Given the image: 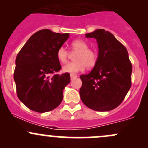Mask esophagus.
Masks as SVG:
<instances>
[{"label": "esophagus", "mask_w": 148, "mask_h": 148, "mask_svg": "<svg viewBox=\"0 0 148 148\" xmlns=\"http://www.w3.org/2000/svg\"><path fill=\"white\" fill-rule=\"evenodd\" d=\"M70 77H71V79H75L77 77V74H70Z\"/></svg>", "instance_id": "esophagus-1"}]
</instances>
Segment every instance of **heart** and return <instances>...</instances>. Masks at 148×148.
<instances>
[{
	"mask_svg": "<svg viewBox=\"0 0 148 148\" xmlns=\"http://www.w3.org/2000/svg\"><path fill=\"white\" fill-rule=\"evenodd\" d=\"M89 46L82 40H75L71 43V49L74 52L75 62H70L63 66L64 72L76 74L83 71L85 66L88 69L94 67L97 62V54L95 51L89 49ZM57 59L62 64L67 62L69 51L64 47H60L56 52Z\"/></svg>",
	"mask_w": 148,
	"mask_h": 148,
	"instance_id": "obj_1",
	"label": "heart"
}]
</instances>
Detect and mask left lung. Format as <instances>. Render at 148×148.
<instances>
[{"instance_id":"left-lung-1","label":"left lung","mask_w":148,"mask_h":148,"mask_svg":"<svg viewBox=\"0 0 148 148\" xmlns=\"http://www.w3.org/2000/svg\"><path fill=\"white\" fill-rule=\"evenodd\" d=\"M85 37L97 40L99 53L92 71L80 76V97L92 110L110 111L120 105L131 87L132 67L128 52L112 34L104 29L86 34Z\"/></svg>"}]
</instances>
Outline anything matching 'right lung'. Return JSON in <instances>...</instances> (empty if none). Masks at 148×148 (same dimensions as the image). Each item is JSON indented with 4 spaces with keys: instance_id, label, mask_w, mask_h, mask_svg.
Here are the masks:
<instances>
[{
    "instance_id": "add662e5",
    "label": "right lung",
    "mask_w": 148,
    "mask_h": 148,
    "mask_svg": "<svg viewBox=\"0 0 148 148\" xmlns=\"http://www.w3.org/2000/svg\"><path fill=\"white\" fill-rule=\"evenodd\" d=\"M69 37V34L40 30L18 53L13 75L16 92L18 99L30 110L46 112L62 102L70 74H56L62 69L56 52Z\"/></svg>"
}]
</instances>
